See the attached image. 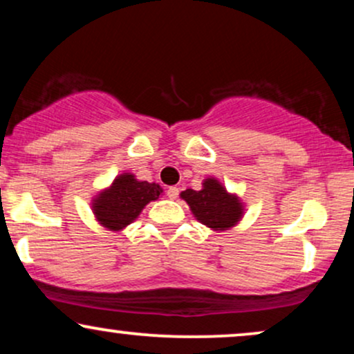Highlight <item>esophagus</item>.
<instances>
[{
    "instance_id": "34e87169",
    "label": "esophagus",
    "mask_w": 354,
    "mask_h": 354,
    "mask_svg": "<svg viewBox=\"0 0 354 354\" xmlns=\"http://www.w3.org/2000/svg\"><path fill=\"white\" fill-rule=\"evenodd\" d=\"M166 194H168L169 200H176L178 194H180V189H178L176 186H169V188L166 189Z\"/></svg>"
}]
</instances>
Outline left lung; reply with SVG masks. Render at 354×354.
<instances>
[{
    "instance_id": "8db88e82",
    "label": "left lung",
    "mask_w": 354,
    "mask_h": 354,
    "mask_svg": "<svg viewBox=\"0 0 354 354\" xmlns=\"http://www.w3.org/2000/svg\"><path fill=\"white\" fill-rule=\"evenodd\" d=\"M181 198L189 205L194 218L214 231L231 228L243 216V205L238 196L230 194L214 178L205 180L200 191H183Z\"/></svg>"
}]
</instances>
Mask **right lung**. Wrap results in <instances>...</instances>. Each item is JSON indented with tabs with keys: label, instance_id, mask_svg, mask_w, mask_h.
Segmentation results:
<instances>
[{
	"label": "right lung",
	"instance_id": "right-lung-1",
	"mask_svg": "<svg viewBox=\"0 0 354 354\" xmlns=\"http://www.w3.org/2000/svg\"><path fill=\"white\" fill-rule=\"evenodd\" d=\"M161 193L163 189L156 183L138 181L131 173H123L93 200V213L104 228L120 231L135 221L145 206L158 200Z\"/></svg>",
	"mask_w": 354,
	"mask_h": 354
}]
</instances>
